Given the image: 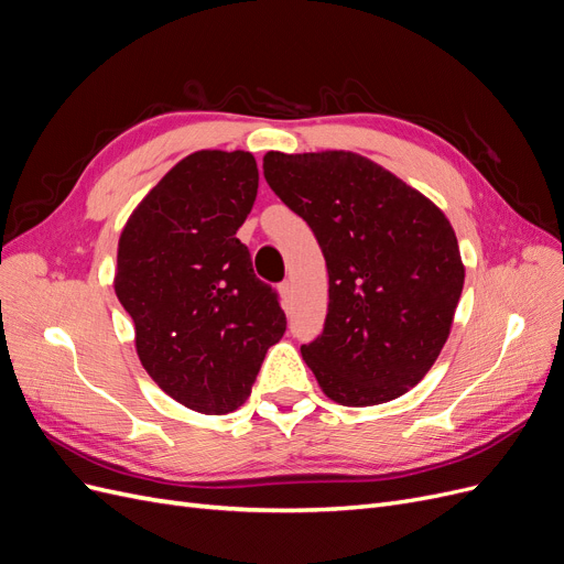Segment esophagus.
I'll use <instances>...</instances> for the list:
<instances>
[{
	"mask_svg": "<svg viewBox=\"0 0 564 564\" xmlns=\"http://www.w3.org/2000/svg\"><path fill=\"white\" fill-rule=\"evenodd\" d=\"M278 289H280L282 303H289V299H292V282H282Z\"/></svg>",
	"mask_w": 564,
	"mask_h": 564,
	"instance_id": "obj_1",
	"label": "esophagus"
}]
</instances>
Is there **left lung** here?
I'll list each match as a JSON object with an SVG mask.
<instances>
[{"label": "left lung", "instance_id": "left-lung-1", "mask_svg": "<svg viewBox=\"0 0 564 564\" xmlns=\"http://www.w3.org/2000/svg\"><path fill=\"white\" fill-rule=\"evenodd\" d=\"M263 176L327 261V319L301 346L324 395L344 406L404 395L437 360L464 289L447 216L355 152H268Z\"/></svg>", "mask_w": 564, "mask_h": 564}]
</instances>
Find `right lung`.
<instances>
[{
    "instance_id": "1",
    "label": "right lung",
    "mask_w": 564,
    "mask_h": 564,
    "mask_svg": "<svg viewBox=\"0 0 564 564\" xmlns=\"http://www.w3.org/2000/svg\"><path fill=\"white\" fill-rule=\"evenodd\" d=\"M256 193L251 152L199 150L152 187L119 237L115 294L141 365L202 414L242 406L286 329L278 292L237 240Z\"/></svg>"
}]
</instances>
